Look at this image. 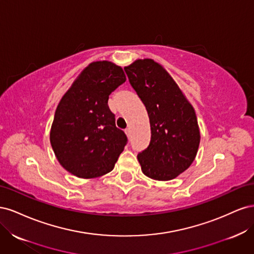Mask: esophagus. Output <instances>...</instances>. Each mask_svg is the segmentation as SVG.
<instances>
[{"label":"esophagus","instance_id":"obj_1","mask_svg":"<svg viewBox=\"0 0 254 254\" xmlns=\"http://www.w3.org/2000/svg\"><path fill=\"white\" fill-rule=\"evenodd\" d=\"M125 133L127 134V136H130V133H131V130H130V128L125 129Z\"/></svg>","mask_w":254,"mask_h":254}]
</instances>
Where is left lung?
Wrapping results in <instances>:
<instances>
[{
  "label": "left lung",
  "mask_w": 254,
  "mask_h": 254,
  "mask_svg": "<svg viewBox=\"0 0 254 254\" xmlns=\"http://www.w3.org/2000/svg\"><path fill=\"white\" fill-rule=\"evenodd\" d=\"M124 70L150 121V143L137 153L142 172L155 180H172L196 157L200 132L194 108L172 76L153 60H136Z\"/></svg>",
  "instance_id": "1"
}]
</instances>
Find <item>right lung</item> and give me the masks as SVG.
Segmentation results:
<instances>
[{
  "label": "right lung",
  "instance_id": "obj_1",
  "mask_svg": "<svg viewBox=\"0 0 254 254\" xmlns=\"http://www.w3.org/2000/svg\"><path fill=\"white\" fill-rule=\"evenodd\" d=\"M125 81L121 66L96 61L61 98L50 137L57 160L67 172L89 179L113 170L128 139L115 126L108 99Z\"/></svg>",
  "mask_w": 254,
  "mask_h": 254
}]
</instances>
